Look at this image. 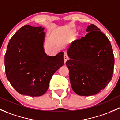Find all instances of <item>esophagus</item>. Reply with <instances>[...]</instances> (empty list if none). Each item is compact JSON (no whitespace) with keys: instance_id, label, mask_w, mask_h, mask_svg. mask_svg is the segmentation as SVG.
<instances>
[{"instance_id":"1","label":"esophagus","mask_w":120,"mask_h":120,"mask_svg":"<svg viewBox=\"0 0 120 120\" xmlns=\"http://www.w3.org/2000/svg\"><path fill=\"white\" fill-rule=\"evenodd\" d=\"M64 62L66 63L67 61V60L68 59V56L67 53H64Z\"/></svg>"}]
</instances>
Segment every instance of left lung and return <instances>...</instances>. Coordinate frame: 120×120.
Segmentation results:
<instances>
[{"label":"left lung","mask_w":120,"mask_h":120,"mask_svg":"<svg viewBox=\"0 0 120 120\" xmlns=\"http://www.w3.org/2000/svg\"><path fill=\"white\" fill-rule=\"evenodd\" d=\"M88 34L74 41L67 50L72 90L80 96L98 94L112 79L114 57L107 37L94 24L88 25Z\"/></svg>","instance_id":"obj_1"}]
</instances>
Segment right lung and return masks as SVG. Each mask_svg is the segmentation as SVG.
Returning a JSON list of instances; mask_svg holds the SVG:
<instances>
[{
  "label": "right lung",
  "mask_w": 120,
  "mask_h": 120,
  "mask_svg": "<svg viewBox=\"0 0 120 120\" xmlns=\"http://www.w3.org/2000/svg\"><path fill=\"white\" fill-rule=\"evenodd\" d=\"M44 29L24 25L8 43L4 56L6 74L21 95L39 96L45 94L52 77L64 63L63 52L55 56L45 52Z\"/></svg>",
  "instance_id": "obj_1"
}]
</instances>
